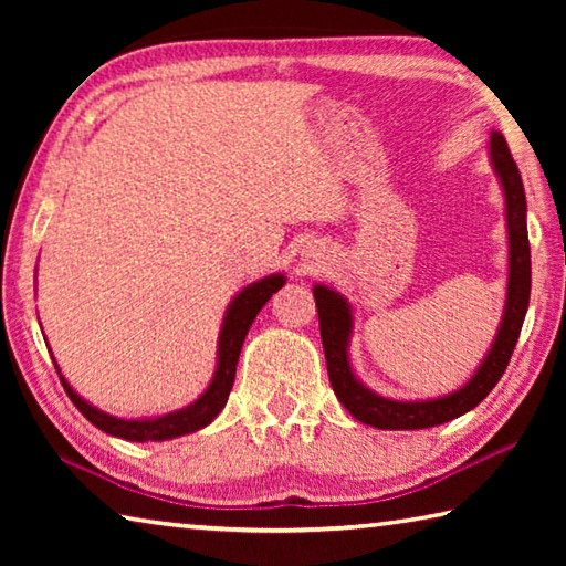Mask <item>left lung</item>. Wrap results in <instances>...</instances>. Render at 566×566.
<instances>
[{"label":"left lung","mask_w":566,"mask_h":566,"mask_svg":"<svg viewBox=\"0 0 566 566\" xmlns=\"http://www.w3.org/2000/svg\"><path fill=\"white\" fill-rule=\"evenodd\" d=\"M496 181L504 197V222H506V296L500 327H496L490 349L479 361V367L469 375L462 387L442 397L429 399H395L377 395L357 377L352 367L349 344L354 334V312L347 296L332 290L327 284H314L312 294L319 312V329L324 357H327L329 381L337 399L361 424L377 429H429L444 421L472 411L494 389L504 375L506 364L520 339L522 324L530 306L532 290V260H530V237H526V197L524 185L510 155V147L502 132H490L486 145Z\"/></svg>","instance_id":"1"}]
</instances>
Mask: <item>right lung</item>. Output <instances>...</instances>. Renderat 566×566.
Masks as SVG:
<instances>
[{
    "instance_id": "right-lung-1",
    "label": "right lung",
    "mask_w": 566,
    "mask_h": 566,
    "mask_svg": "<svg viewBox=\"0 0 566 566\" xmlns=\"http://www.w3.org/2000/svg\"><path fill=\"white\" fill-rule=\"evenodd\" d=\"M284 284H286V276L274 272V274L262 276V280L242 286V290L232 296V302L227 304L222 327H219L214 375L209 379V385L202 395H199L195 401H189L187 407L167 411V415H157V417L127 419V417L109 415V411L94 407L92 401H87L82 395H76V389L66 381L60 364H56V359L52 357L56 371H60L62 387L74 401V407L80 409L94 427L112 437L127 439V442H167V439L199 432V429L212 424V421L219 417V411L224 409L229 391H232V385H234L239 352H242L247 332L252 327V322L256 319V314H260L262 306L270 302V296L276 290H282Z\"/></svg>"
}]
</instances>
